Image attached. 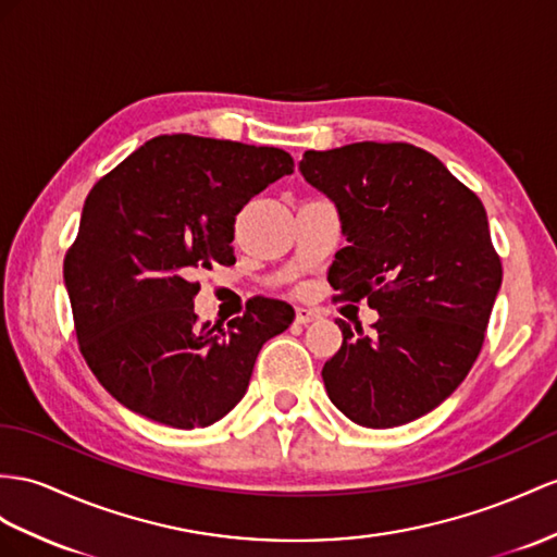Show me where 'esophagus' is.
Segmentation results:
<instances>
[{
	"mask_svg": "<svg viewBox=\"0 0 557 557\" xmlns=\"http://www.w3.org/2000/svg\"><path fill=\"white\" fill-rule=\"evenodd\" d=\"M315 320H320V310L306 308V306L296 308V322L298 324H310V322H315Z\"/></svg>",
	"mask_w": 557,
	"mask_h": 557,
	"instance_id": "obj_1",
	"label": "esophagus"
}]
</instances>
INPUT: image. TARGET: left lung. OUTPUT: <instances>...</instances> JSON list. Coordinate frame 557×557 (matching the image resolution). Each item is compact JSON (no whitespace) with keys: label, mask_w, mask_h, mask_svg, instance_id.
<instances>
[{"label":"left lung","mask_w":557,"mask_h":557,"mask_svg":"<svg viewBox=\"0 0 557 557\" xmlns=\"http://www.w3.org/2000/svg\"><path fill=\"white\" fill-rule=\"evenodd\" d=\"M304 178L332 199L348 247L330 284L379 312L372 332L338 320L344 344L322 367L330 400L367 428L414 421L459 388L478 360L502 259L480 197L409 143L308 150Z\"/></svg>","instance_id":"obj_1"}]
</instances>
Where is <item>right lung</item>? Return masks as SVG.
Segmentation results:
<instances>
[{
	"mask_svg": "<svg viewBox=\"0 0 557 557\" xmlns=\"http://www.w3.org/2000/svg\"><path fill=\"white\" fill-rule=\"evenodd\" d=\"M292 171L280 148L174 134L94 185L63 280L84 360L120 405L190 431L245 397L256 355L294 308L263 298L225 330L197 322L195 275L235 263V216Z\"/></svg>",
	"mask_w": 557,
	"mask_h": 557,
	"instance_id": "1",
	"label": "right lung"
}]
</instances>
